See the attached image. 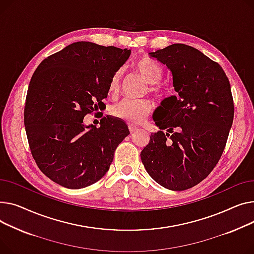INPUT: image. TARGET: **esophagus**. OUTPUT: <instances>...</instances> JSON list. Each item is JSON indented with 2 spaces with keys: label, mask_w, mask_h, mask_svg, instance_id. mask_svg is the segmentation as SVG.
Wrapping results in <instances>:
<instances>
[{
  "label": "esophagus",
  "mask_w": 254,
  "mask_h": 254,
  "mask_svg": "<svg viewBox=\"0 0 254 254\" xmlns=\"http://www.w3.org/2000/svg\"><path fill=\"white\" fill-rule=\"evenodd\" d=\"M128 128H129L130 133H133L134 131H135V130L137 129V127H136V126H134V125H129V126H128Z\"/></svg>",
  "instance_id": "34e87169"
}]
</instances>
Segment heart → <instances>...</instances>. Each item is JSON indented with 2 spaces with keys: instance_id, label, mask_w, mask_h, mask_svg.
I'll return each mask as SVG.
<instances>
[{
  "instance_id": "b5f03b06",
  "label": "heart",
  "mask_w": 254,
  "mask_h": 254,
  "mask_svg": "<svg viewBox=\"0 0 254 254\" xmlns=\"http://www.w3.org/2000/svg\"><path fill=\"white\" fill-rule=\"evenodd\" d=\"M134 68L140 74L142 79L148 83V91L154 94L160 92V87L157 85V83L160 82L163 77V67L158 63L150 61V59H140V61L134 64ZM121 69L117 70L113 74L109 84L110 94L115 95L118 93L121 84ZM151 103L145 99H124L113 106L111 113L115 118L120 119L122 121L138 124L142 122L146 116L151 113Z\"/></svg>"
}]
</instances>
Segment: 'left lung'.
Returning <instances> with one entry per match:
<instances>
[{
    "label": "left lung",
    "instance_id": "left-lung-1",
    "mask_svg": "<svg viewBox=\"0 0 254 254\" xmlns=\"http://www.w3.org/2000/svg\"><path fill=\"white\" fill-rule=\"evenodd\" d=\"M148 54L171 71L176 94L155 110L160 130L151 134L141 162L160 186L185 190L208 176L225 150L234 119L231 85L218 64L188 45Z\"/></svg>",
    "mask_w": 254,
    "mask_h": 254
}]
</instances>
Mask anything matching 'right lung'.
Returning a JSON list of instances; mask_svg holds the SVG:
<instances>
[{
    "instance_id": "add662e5",
    "label": "right lung",
    "mask_w": 254,
    "mask_h": 254,
    "mask_svg": "<svg viewBox=\"0 0 254 254\" xmlns=\"http://www.w3.org/2000/svg\"><path fill=\"white\" fill-rule=\"evenodd\" d=\"M130 53L82 41L37 67L27 90L24 126L37 165L52 182L83 189L110 169L117 146L130 133L127 124L110 115L101 118L99 128L83 120L104 106L113 74Z\"/></svg>"
}]
</instances>
